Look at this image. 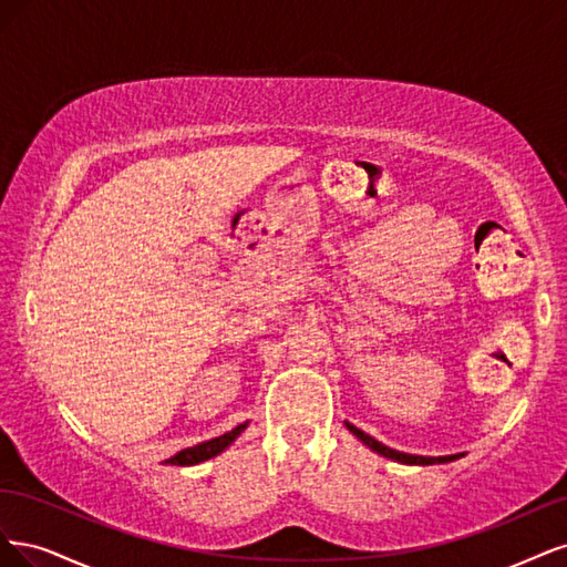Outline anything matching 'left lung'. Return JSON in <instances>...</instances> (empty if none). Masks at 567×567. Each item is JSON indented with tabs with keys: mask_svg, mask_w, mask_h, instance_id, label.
I'll return each mask as SVG.
<instances>
[{
	"mask_svg": "<svg viewBox=\"0 0 567 567\" xmlns=\"http://www.w3.org/2000/svg\"><path fill=\"white\" fill-rule=\"evenodd\" d=\"M346 429H349L358 441L362 443V445H368L372 452H377V454H381V456H386V460H393V462H400V464H410V466H431V464H447V462H454V460H460V456H464V454H447V456H422V454H408V452H398V450H393V447H386L383 443H379V441H374V437L370 435V433H364V431H360V429H355L353 424H349L346 422Z\"/></svg>",
	"mask_w": 567,
	"mask_h": 567,
	"instance_id": "8db88e82",
	"label": "left lung"
}]
</instances>
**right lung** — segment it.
<instances>
[{
  "label": "right lung",
  "mask_w": 567,
  "mask_h": 567,
  "mask_svg": "<svg viewBox=\"0 0 567 567\" xmlns=\"http://www.w3.org/2000/svg\"><path fill=\"white\" fill-rule=\"evenodd\" d=\"M249 422L235 426L233 431L218 435V437H212V441H205V443H197L193 447H186L176 452L174 456H169V460H164V464H172V466H195V464H203L207 460H212V456L221 454L226 447H230L235 443V437L240 435L245 429H247Z\"/></svg>",
  "instance_id": "1"
}]
</instances>
